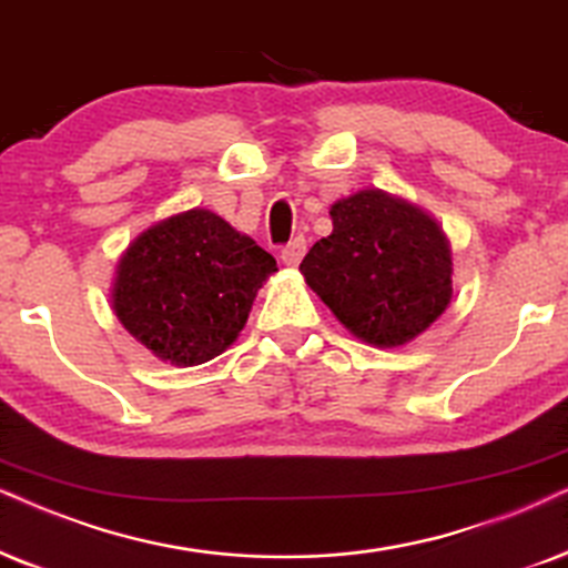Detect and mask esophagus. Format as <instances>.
I'll return each mask as SVG.
<instances>
[{"label": "esophagus", "mask_w": 568, "mask_h": 568, "mask_svg": "<svg viewBox=\"0 0 568 568\" xmlns=\"http://www.w3.org/2000/svg\"><path fill=\"white\" fill-rule=\"evenodd\" d=\"M306 254V241L301 239H293L288 246H283V251H280V260H283V264H288V267H298V262L304 260Z\"/></svg>", "instance_id": "esophagus-1"}]
</instances>
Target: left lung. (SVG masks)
<instances>
[{
	"label": "left lung",
	"instance_id": "8db88e82",
	"mask_svg": "<svg viewBox=\"0 0 568 568\" xmlns=\"http://www.w3.org/2000/svg\"><path fill=\"white\" fill-rule=\"evenodd\" d=\"M333 233L301 262L306 283L351 333L404 346L450 301V251L425 212L383 191H358L329 210Z\"/></svg>",
	"mask_w": 568,
	"mask_h": 568
}]
</instances>
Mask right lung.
<instances>
[{"mask_svg":"<svg viewBox=\"0 0 568 568\" xmlns=\"http://www.w3.org/2000/svg\"><path fill=\"white\" fill-rule=\"evenodd\" d=\"M275 256L206 210L149 227L120 260L114 314L164 362L204 364L246 325Z\"/></svg>","mask_w":568,"mask_h":568,"instance_id":"add662e5","label":"right lung"}]
</instances>
